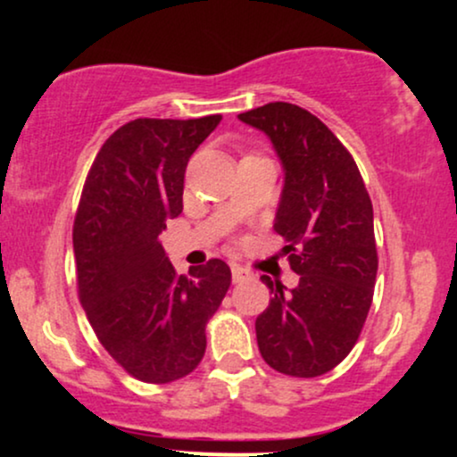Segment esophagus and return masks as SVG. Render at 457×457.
Masks as SVG:
<instances>
[{"instance_id":"obj_1","label":"esophagus","mask_w":457,"mask_h":457,"mask_svg":"<svg viewBox=\"0 0 457 457\" xmlns=\"http://www.w3.org/2000/svg\"><path fill=\"white\" fill-rule=\"evenodd\" d=\"M249 275H251V272L246 270V269H243V266H238V264L232 266V279H234V283L245 281Z\"/></svg>"}]
</instances>
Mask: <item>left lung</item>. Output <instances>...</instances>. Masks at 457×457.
I'll return each mask as SVG.
<instances>
[{"label":"left lung","instance_id":"8db88e82","mask_svg":"<svg viewBox=\"0 0 457 457\" xmlns=\"http://www.w3.org/2000/svg\"><path fill=\"white\" fill-rule=\"evenodd\" d=\"M262 130L281 162L275 232L298 286L262 277L270 303L255 320L262 359L296 378L322 376L348 356L374 296V208L350 152L316 115L269 103L238 115Z\"/></svg>","mask_w":457,"mask_h":457}]
</instances>
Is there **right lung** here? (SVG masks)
<instances>
[{"label": "right lung", "mask_w": 457, "mask_h": 457, "mask_svg": "<svg viewBox=\"0 0 457 457\" xmlns=\"http://www.w3.org/2000/svg\"><path fill=\"white\" fill-rule=\"evenodd\" d=\"M221 122L139 118L103 144L72 228L77 286L94 333L137 380L165 385L206 353V322L232 272L223 260L178 275L159 234L182 212L187 162Z\"/></svg>", "instance_id": "1"}]
</instances>
